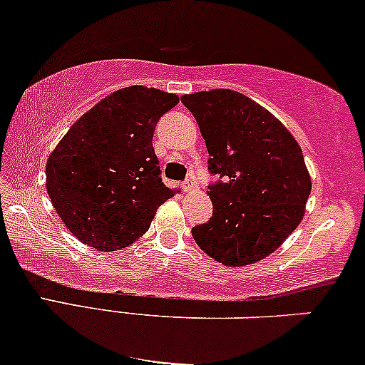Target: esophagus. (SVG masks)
Segmentation results:
<instances>
[{"mask_svg": "<svg viewBox=\"0 0 365 365\" xmlns=\"http://www.w3.org/2000/svg\"><path fill=\"white\" fill-rule=\"evenodd\" d=\"M182 189H184V191H186V192L196 191V189H197V182L194 181L192 178H189V179H186V181L182 182Z\"/></svg>", "mask_w": 365, "mask_h": 365, "instance_id": "obj_1", "label": "esophagus"}]
</instances>
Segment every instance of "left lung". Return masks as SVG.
Masks as SVG:
<instances>
[{
    "label": "left lung",
    "instance_id": "obj_1",
    "mask_svg": "<svg viewBox=\"0 0 365 365\" xmlns=\"http://www.w3.org/2000/svg\"><path fill=\"white\" fill-rule=\"evenodd\" d=\"M210 153L212 216L191 230L202 252L226 267L273 253L293 233L310 196L300 145L267 108L228 88L182 96Z\"/></svg>",
    "mask_w": 365,
    "mask_h": 365
}]
</instances>
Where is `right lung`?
<instances>
[{
  "label": "right lung",
  "instance_id": "add662e5",
  "mask_svg": "<svg viewBox=\"0 0 365 365\" xmlns=\"http://www.w3.org/2000/svg\"><path fill=\"white\" fill-rule=\"evenodd\" d=\"M178 96L142 85L117 90L83 113L46 163V191L67 228L101 252L149 230L174 196L160 178L153 135Z\"/></svg>",
  "mask_w": 365,
  "mask_h": 365
}]
</instances>
